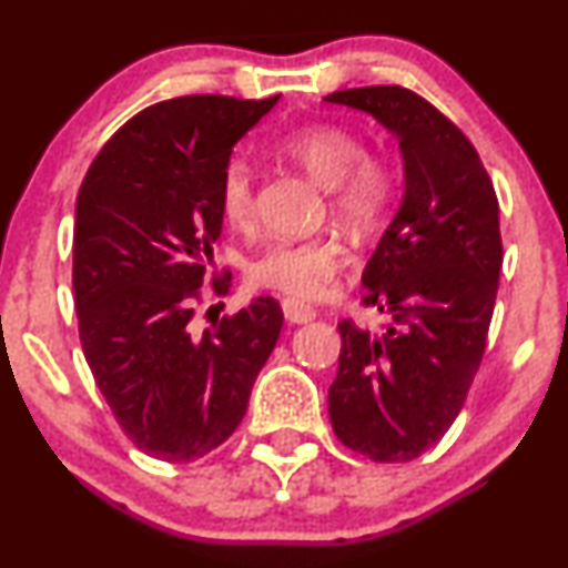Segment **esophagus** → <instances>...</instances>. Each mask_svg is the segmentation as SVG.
I'll use <instances>...</instances> for the list:
<instances>
[{
  "instance_id": "1",
  "label": "esophagus",
  "mask_w": 568,
  "mask_h": 568,
  "mask_svg": "<svg viewBox=\"0 0 568 568\" xmlns=\"http://www.w3.org/2000/svg\"><path fill=\"white\" fill-rule=\"evenodd\" d=\"M283 315H285V321H288V323L302 325V323L315 321L317 312H315V306L296 302V298H283Z\"/></svg>"
}]
</instances>
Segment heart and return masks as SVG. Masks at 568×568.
<instances>
[{
	"label": "heart",
	"instance_id": "1",
	"mask_svg": "<svg viewBox=\"0 0 568 568\" xmlns=\"http://www.w3.org/2000/svg\"><path fill=\"white\" fill-rule=\"evenodd\" d=\"M280 152L331 192V207L357 230H374L395 197V173L387 162L363 154V141L342 125H310L280 141ZM219 211L234 230L256 219V184L251 165L232 160L219 184ZM347 270V251L328 237L280 240L253 258L247 277L296 302H323Z\"/></svg>",
	"mask_w": 568,
	"mask_h": 568
}]
</instances>
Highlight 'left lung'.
Returning <instances> with one entry per match:
<instances>
[{
    "instance_id": "obj_1",
    "label": "left lung",
    "mask_w": 568,
    "mask_h": 568,
    "mask_svg": "<svg viewBox=\"0 0 568 568\" xmlns=\"http://www.w3.org/2000/svg\"><path fill=\"white\" fill-rule=\"evenodd\" d=\"M397 139L403 202L363 272V304L387 312L379 336L338 323L328 389L336 438L374 462L433 448L465 406L484 361L501 270L499 202L467 135L400 84L336 90Z\"/></svg>"
}]
</instances>
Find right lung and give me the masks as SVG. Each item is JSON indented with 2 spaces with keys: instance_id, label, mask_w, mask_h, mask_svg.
Wrapping results in <instances>:
<instances>
[{
  "instance_id": "obj_1",
  "label": "right lung",
  "mask_w": 568,
  "mask_h": 568,
  "mask_svg": "<svg viewBox=\"0 0 568 568\" xmlns=\"http://www.w3.org/2000/svg\"><path fill=\"white\" fill-rule=\"evenodd\" d=\"M181 95L128 120L77 194L74 306L93 379L143 454L194 462L243 422L283 310L253 298L194 331L221 237L219 184L232 146L277 103ZM226 293V280L213 277Z\"/></svg>"
}]
</instances>
